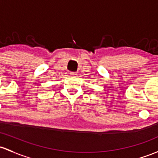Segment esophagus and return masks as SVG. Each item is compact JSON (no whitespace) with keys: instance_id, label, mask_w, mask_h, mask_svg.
<instances>
[{"instance_id":"esophagus-1","label":"esophagus","mask_w":158,"mask_h":158,"mask_svg":"<svg viewBox=\"0 0 158 158\" xmlns=\"http://www.w3.org/2000/svg\"><path fill=\"white\" fill-rule=\"evenodd\" d=\"M76 75H77V74H76V73L75 72H70V76H72V77H76Z\"/></svg>"}]
</instances>
